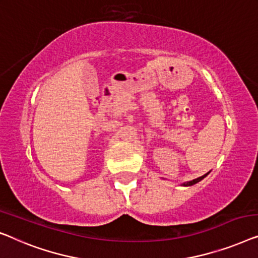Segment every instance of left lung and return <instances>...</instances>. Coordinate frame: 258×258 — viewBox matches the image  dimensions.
<instances>
[{
  "mask_svg": "<svg viewBox=\"0 0 258 258\" xmlns=\"http://www.w3.org/2000/svg\"><path fill=\"white\" fill-rule=\"evenodd\" d=\"M209 173H207V174H205V175H202V176H200V177H198V179H194V180H191V181H187V182H183V183H181V186H184V187H188V186H193V184H195V183H198V182H200V181L202 180V179H205V177L208 175Z\"/></svg>",
  "mask_w": 258,
  "mask_h": 258,
  "instance_id": "1",
  "label": "left lung"
}]
</instances>
